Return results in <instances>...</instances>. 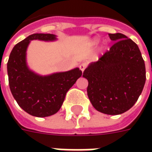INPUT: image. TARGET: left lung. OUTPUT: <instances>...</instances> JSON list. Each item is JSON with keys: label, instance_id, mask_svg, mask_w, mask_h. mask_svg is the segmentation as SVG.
Listing matches in <instances>:
<instances>
[{"label": "left lung", "instance_id": "left-lung-1", "mask_svg": "<svg viewBox=\"0 0 152 152\" xmlns=\"http://www.w3.org/2000/svg\"><path fill=\"white\" fill-rule=\"evenodd\" d=\"M53 41V34L36 33L15 45L7 63L9 86L14 98L22 109L37 117L55 114L62 107L66 92L79 77L76 68L40 76L28 67L27 49L31 40Z\"/></svg>", "mask_w": 152, "mask_h": 152}]
</instances>
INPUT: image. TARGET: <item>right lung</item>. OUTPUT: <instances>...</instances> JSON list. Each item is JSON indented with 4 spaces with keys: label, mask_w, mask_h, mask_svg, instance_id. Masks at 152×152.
I'll list each match as a JSON object with an SVG mask.
<instances>
[{
    "label": "right lung",
    "mask_w": 152,
    "mask_h": 152,
    "mask_svg": "<svg viewBox=\"0 0 152 152\" xmlns=\"http://www.w3.org/2000/svg\"><path fill=\"white\" fill-rule=\"evenodd\" d=\"M109 37L114 45L85 70L83 77L88 80L87 94L93 107L116 115L137 102L146 81V68L137 44L121 33Z\"/></svg>",
    "instance_id": "add662e5"
}]
</instances>
